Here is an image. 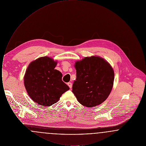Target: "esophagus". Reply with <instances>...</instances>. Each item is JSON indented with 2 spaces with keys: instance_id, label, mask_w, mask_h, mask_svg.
I'll list each match as a JSON object with an SVG mask.
<instances>
[{
  "instance_id": "34e87169",
  "label": "esophagus",
  "mask_w": 146,
  "mask_h": 146,
  "mask_svg": "<svg viewBox=\"0 0 146 146\" xmlns=\"http://www.w3.org/2000/svg\"><path fill=\"white\" fill-rule=\"evenodd\" d=\"M67 85H68V86L70 87V89H71L72 88V84L71 83H67Z\"/></svg>"
}]
</instances>
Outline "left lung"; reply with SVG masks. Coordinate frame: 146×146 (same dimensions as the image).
Here are the masks:
<instances>
[{"label":"left lung","mask_w":146,"mask_h":146,"mask_svg":"<svg viewBox=\"0 0 146 146\" xmlns=\"http://www.w3.org/2000/svg\"><path fill=\"white\" fill-rule=\"evenodd\" d=\"M76 80L72 92L80 104L92 107L101 104L111 92L114 70L104 58L92 56L75 63Z\"/></svg>","instance_id":"obj_1"}]
</instances>
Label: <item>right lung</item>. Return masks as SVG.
I'll return each instance as SVG.
<instances>
[{"instance_id":"1","label":"right lung","mask_w":146,"mask_h":146,"mask_svg":"<svg viewBox=\"0 0 146 146\" xmlns=\"http://www.w3.org/2000/svg\"><path fill=\"white\" fill-rule=\"evenodd\" d=\"M57 61L45 56L31 63L24 76V84L29 96L43 106L56 103L70 89L62 80V73L55 70Z\"/></svg>"}]
</instances>
